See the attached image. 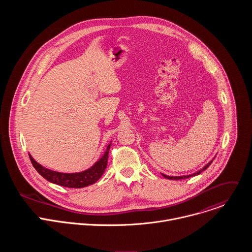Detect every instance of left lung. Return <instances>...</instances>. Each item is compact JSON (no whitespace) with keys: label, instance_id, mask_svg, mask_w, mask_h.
<instances>
[{"label":"left lung","instance_id":"1","mask_svg":"<svg viewBox=\"0 0 252 252\" xmlns=\"http://www.w3.org/2000/svg\"><path fill=\"white\" fill-rule=\"evenodd\" d=\"M212 162V160L210 161V162H208L203 168H201L199 171H197V172H195V173H193V174H190V175H185V176H167V175H165V174H162L165 178H167V179H175V181H177V179H183V178H189V177H190V176H193V175H196V174H199L200 172H202L203 170H205L209 165H210V163Z\"/></svg>","mask_w":252,"mask_h":252}]
</instances>
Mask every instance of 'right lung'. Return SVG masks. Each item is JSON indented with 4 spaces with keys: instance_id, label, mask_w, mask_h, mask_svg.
<instances>
[{
    "instance_id": "1",
    "label": "right lung",
    "mask_w": 252,
    "mask_h": 252,
    "mask_svg": "<svg viewBox=\"0 0 252 252\" xmlns=\"http://www.w3.org/2000/svg\"><path fill=\"white\" fill-rule=\"evenodd\" d=\"M111 145L107 146V149L104 153V155L99 158L98 161H96L91 168L88 170L79 172V173H61L57 172L48 168H45L41 164H39L35 161L31 155H29L30 159L35 168L44 178L47 181L56 184L61 187L64 188H70V189H81L88 186H91L97 182L99 177L102 175L106 168L107 164V158H109V151H110Z\"/></svg>"
}]
</instances>
